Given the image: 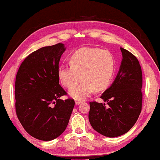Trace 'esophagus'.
Masks as SVG:
<instances>
[{
  "label": "esophagus",
  "instance_id": "esophagus-1",
  "mask_svg": "<svg viewBox=\"0 0 160 160\" xmlns=\"http://www.w3.org/2000/svg\"><path fill=\"white\" fill-rule=\"evenodd\" d=\"M83 101H82V100H75V103H76V105H78L79 104H81V103H82Z\"/></svg>",
  "mask_w": 160,
  "mask_h": 160
}]
</instances>
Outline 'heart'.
Wrapping results in <instances>:
<instances>
[{"label":"heart","mask_w":160,"mask_h":160,"mask_svg":"<svg viewBox=\"0 0 160 160\" xmlns=\"http://www.w3.org/2000/svg\"><path fill=\"white\" fill-rule=\"evenodd\" d=\"M70 66H61L58 77L64 87L71 88L82 77L83 82L69 93L77 100L85 99L93 92L101 91L108 87L112 79L115 61L113 55L107 50L96 48H82L72 53Z\"/></svg>","instance_id":"b5f03b06"}]
</instances>
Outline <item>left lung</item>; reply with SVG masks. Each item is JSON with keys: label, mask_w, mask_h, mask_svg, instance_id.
<instances>
[{"label": "left lung", "mask_w": 160, "mask_h": 160, "mask_svg": "<svg viewBox=\"0 0 160 160\" xmlns=\"http://www.w3.org/2000/svg\"><path fill=\"white\" fill-rule=\"evenodd\" d=\"M123 59L115 79L100 96L105 103L90 102L88 119L102 135L114 138L127 133L141 112L142 75L138 59L120 48Z\"/></svg>", "instance_id": "8db88e82"}]
</instances>
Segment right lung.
Here are the masks:
<instances>
[{
  "label": "right lung",
  "mask_w": 160,
  "mask_h": 160,
  "mask_svg": "<svg viewBox=\"0 0 160 160\" xmlns=\"http://www.w3.org/2000/svg\"><path fill=\"white\" fill-rule=\"evenodd\" d=\"M62 43L43 47L22 62L15 78V110L25 131L33 138L48 141L66 129L74 107V99L61 100L67 92L59 83Z\"/></svg>",
  "instance_id": "obj_1"
}]
</instances>
